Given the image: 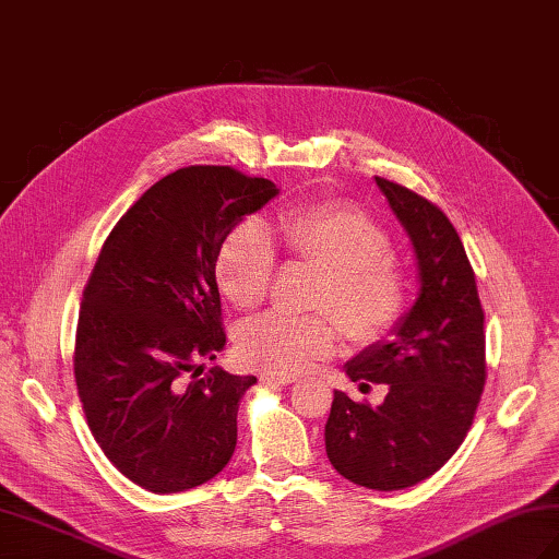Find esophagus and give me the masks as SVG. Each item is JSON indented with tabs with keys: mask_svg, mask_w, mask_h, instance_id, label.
I'll list each match as a JSON object with an SVG mask.
<instances>
[{
	"mask_svg": "<svg viewBox=\"0 0 559 559\" xmlns=\"http://www.w3.org/2000/svg\"><path fill=\"white\" fill-rule=\"evenodd\" d=\"M261 382L271 384V386H288L295 382V377L290 374H261Z\"/></svg>",
	"mask_w": 559,
	"mask_h": 559,
	"instance_id": "34e87169",
	"label": "esophagus"
}]
</instances>
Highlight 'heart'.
<instances>
[{
    "label": "heart",
    "instance_id": "heart-1",
    "mask_svg": "<svg viewBox=\"0 0 559 559\" xmlns=\"http://www.w3.org/2000/svg\"><path fill=\"white\" fill-rule=\"evenodd\" d=\"M273 230L290 254L324 269L312 305L329 314L266 312L242 324L237 331L242 362L271 374L305 372L336 350L337 318L343 331L362 343L399 324L408 300L406 273L391 257L389 235L367 213L341 201H317L283 211ZM273 269L269 233L247 221L225 237L213 271L225 300L237 310H254L269 295Z\"/></svg>",
    "mask_w": 559,
    "mask_h": 559
}]
</instances>
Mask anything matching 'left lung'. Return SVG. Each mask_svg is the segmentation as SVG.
<instances>
[{"mask_svg":"<svg viewBox=\"0 0 559 559\" xmlns=\"http://www.w3.org/2000/svg\"><path fill=\"white\" fill-rule=\"evenodd\" d=\"M374 182L413 245L420 290L389 338L346 362L350 382L386 384L389 394L370 406L334 391L324 439L343 478L389 492L430 478L466 437L485 386V314L444 213L384 177Z\"/></svg>","mask_w":559,"mask_h":559,"instance_id":"left-lung-1","label":"left lung"}]
</instances>
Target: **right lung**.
<instances>
[{"instance_id":"add662e5","label":"right lung","mask_w":559,"mask_h":559,"mask_svg":"<svg viewBox=\"0 0 559 559\" xmlns=\"http://www.w3.org/2000/svg\"><path fill=\"white\" fill-rule=\"evenodd\" d=\"M278 194L264 177L192 165L141 194L105 240L83 290L74 377L93 437L156 495L216 478L257 377L204 371L225 348L216 257Z\"/></svg>"}]
</instances>
